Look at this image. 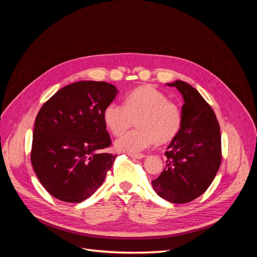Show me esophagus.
I'll return each mask as SVG.
<instances>
[{"label":"esophagus","instance_id":"34e87169","mask_svg":"<svg viewBox=\"0 0 257 257\" xmlns=\"http://www.w3.org/2000/svg\"><path fill=\"white\" fill-rule=\"evenodd\" d=\"M130 157L132 159H136V160H142L145 158V154H130Z\"/></svg>","mask_w":257,"mask_h":257}]
</instances>
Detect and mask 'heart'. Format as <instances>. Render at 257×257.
<instances>
[{
	"label": "heart",
	"instance_id": "1",
	"mask_svg": "<svg viewBox=\"0 0 257 257\" xmlns=\"http://www.w3.org/2000/svg\"><path fill=\"white\" fill-rule=\"evenodd\" d=\"M107 128L115 136L134 124L138 128L118 138L114 148L120 152L137 154L155 141L170 142L181 127L182 116L179 107L168 100L164 93L150 85L139 87L125 96L124 105L108 104L103 113Z\"/></svg>",
	"mask_w": 257,
	"mask_h": 257
}]
</instances>
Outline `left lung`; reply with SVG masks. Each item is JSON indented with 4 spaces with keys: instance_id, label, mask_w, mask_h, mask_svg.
<instances>
[{
    "instance_id": "obj_1",
    "label": "left lung",
    "mask_w": 257,
    "mask_h": 257,
    "mask_svg": "<svg viewBox=\"0 0 257 257\" xmlns=\"http://www.w3.org/2000/svg\"><path fill=\"white\" fill-rule=\"evenodd\" d=\"M166 85L181 93L182 122L165 152V169L151 183L162 198L185 204L206 192L220 168V125L212 108L191 84L176 80Z\"/></svg>"
}]
</instances>
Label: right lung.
I'll return each instance as SVG.
<instances>
[{"mask_svg": "<svg viewBox=\"0 0 257 257\" xmlns=\"http://www.w3.org/2000/svg\"><path fill=\"white\" fill-rule=\"evenodd\" d=\"M104 81H78L60 89L35 119L31 162L44 188L66 203H81L105 180L116 155L103 119L118 95Z\"/></svg>", "mask_w": 257, "mask_h": 257, "instance_id": "add662e5", "label": "right lung"}]
</instances>
